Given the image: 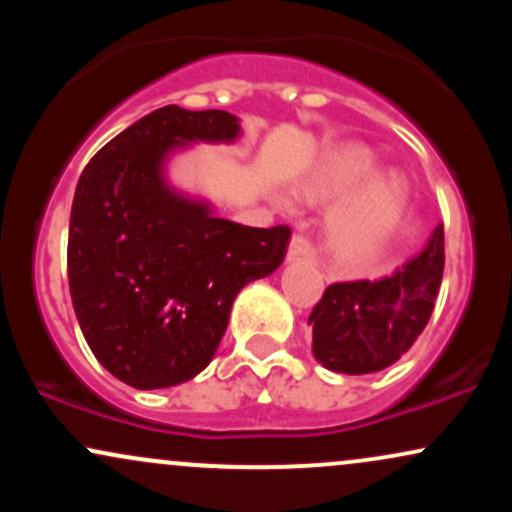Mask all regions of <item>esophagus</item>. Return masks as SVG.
Segmentation results:
<instances>
[{"label": "esophagus", "instance_id": "esophagus-1", "mask_svg": "<svg viewBox=\"0 0 512 512\" xmlns=\"http://www.w3.org/2000/svg\"><path fill=\"white\" fill-rule=\"evenodd\" d=\"M298 260H315L313 245H310V240L303 236H293L289 245V262H298Z\"/></svg>", "mask_w": 512, "mask_h": 512}]
</instances>
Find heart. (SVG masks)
Masks as SVG:
<instances>
[{
    "instance_id": "heart-1",
    "label": "heart",
    "mask_w": 512,
    "mask_h": 512,
    "mask_svg": "<svg viewBox=\"0 0 512 512\" xmlns=\"http://www.w3.org/2000/svg\"><path fill=\"white\" fill-rule=\"evenodd\" d=\"M378 158L368 149H339L303 180L301 195L310 202L334 204L327 214V243L344 260L373 255L395 233L409 204V182L397 170H375ZM286 207V199H276Z\"/></svg>"
}]
</instances>
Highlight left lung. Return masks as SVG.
Instances as JSON below:
<instances>
[{
    "instance_id": "left-lung-1",
    "label": "left lung",
    "mask_w": 512,
    "mask_h": 512,
    "mask_svg": "<svg viewBox=\"0 0 512 512\" xmlns=\"http://www.w3.org/2000/svg\"><path fill=\"white\" fill-rule=\"evenodd\" d=\"M443 264V223H438L424 250L390 276L327 286L308 317L315 361L346 375L378 373L399 361L433 313Z\"/></svg>"
}]
</instances>
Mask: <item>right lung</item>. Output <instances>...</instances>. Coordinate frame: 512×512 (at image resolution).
<instances>
[{
    "instance_id": "1",
    "label": "right lung",
    "mask_w": 512,
    "mask_h": 512,
    "mask_svg": "<svg viewBox=\"0 0 512 512\" xmlns=\"http://www.w3.org/2000/svg\"><path fill=\"white\" fill-rule=\"evenodd\" d=\"M238 137L226 110L166 105L110 139L76 185L67 248L76 320L101 366L137 390L202 373L240 289L284 262L289 228L219 219L207 199L168 182L173 154Z\"/></svg>"
}]
</instances>
